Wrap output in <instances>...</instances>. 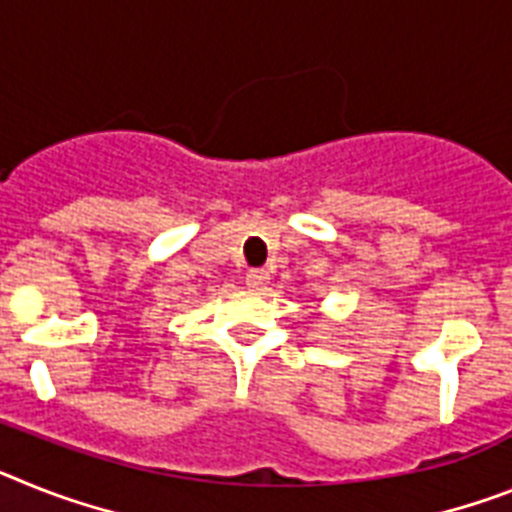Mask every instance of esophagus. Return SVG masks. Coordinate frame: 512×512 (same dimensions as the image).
Instances as JSON below:
<instances>
[{
    "label": "esophagus",
    "instance_id": "esophagus-1",
    "mask_svg": "<svg viewBox=\"0 0 512 512\" xmlns=\"http://www.w3.org/2000/svg\"><path fill=\"white\" fill-rule=\"evenodd\" d=\"M244 281H247V286H249V289H252V291H260V289H265V283L270 281V276H268V270L255 268V270H249L247 278H244Z\"/></svg>",
    "mask_w": 512,
    "mask_h": 512
}]
</instances>
